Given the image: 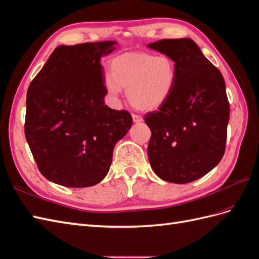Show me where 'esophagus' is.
<instances>
[{"label": "esophagus", "mask_w": 259, "mask_h": 259, "mask_svg": "<svg viewBox=\"0 0 259 259\" xmlns=\"http://www.w3.org/2000/svg\"><path fill=\"white\" fill-rule=\"evenodd\" d=\"M132 116H133V121H134L135 123H140V122H142V121H143V117H142L141 115H138V114H133Z\"/></svg>", "instance_id": "1"}]
</instances>
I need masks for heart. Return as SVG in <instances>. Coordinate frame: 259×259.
Segmentation results:
<instances>
[{"label":"heart","instance_id":"obj_1","mask_svg":"<svg viewBox=\"0 0 259 259\" xmlns=\"http://www.w3.org/2000/svg\"><path fill=\"white\" fill-rule=\"evenodd\" d=\"M104 87L112 99H117L126 88V96L134 108L158 109L171 96L177 81L176 61L167 55L127 53L113 58Z\"/></svg>","mask_w":259,"mask_h":259}]
</instances>
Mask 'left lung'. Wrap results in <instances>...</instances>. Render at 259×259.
Wrapping results in <instances>:
<instances>
[{"mask_svg": "<svg viewBox=\"0 0 259 259\" xmlns=\"http://www.w3.org/2000/svg\"><path fill=\"white\" fill-rule=\"evenodd\" d=\"M148 47L171 57L178 69L171 96L144 116L151 131L150 166L162 180L188 184L224 155L230 119L225 81L192 39H162Z\"/></svg>", "mask_w": 259, "mask_h": 259, "instance_id": "obj_1", "label": "left lung"}]
</instances>
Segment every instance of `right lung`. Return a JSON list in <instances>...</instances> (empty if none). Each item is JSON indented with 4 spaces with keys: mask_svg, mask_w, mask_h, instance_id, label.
<instances>
[{
    "mask_svg": "<svg viewBox=\"0 0 259 259\" xmlns=\"http://www.w3.org/2000/svg\"><path fill=\"white\" fill-rule=\"evenodd\" d=\"M114 40L59 46L30 82L25 136L40 174L57 185L84 188L108 174L113 148L133 124L126 110L104 105L103 55Z\"/></svg>",
    "mask_w": 259,
    "mask_h": 259,
    "instance_id": "right-lung-1",
    "label": "right lung"
}]
</instances>
